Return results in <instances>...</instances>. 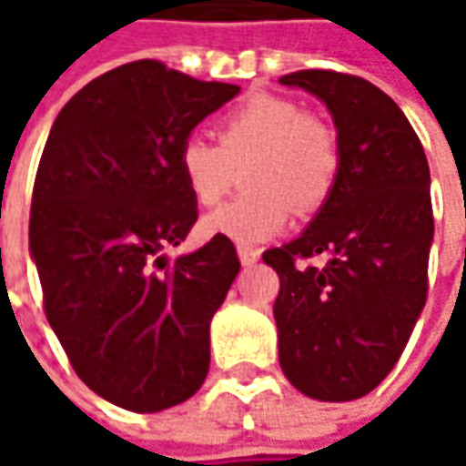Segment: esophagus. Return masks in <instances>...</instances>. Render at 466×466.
<instances>
[{
    "instance_id": "obj_1",
    "label": "esophagus",
    "mask_w": 466,
    "mask_h": 466,
    "mask_svg": "<svg viewBox=\"0 0 466 466\" xmlns=\"http://www.w3.org/2000/svg\"><path fill=\"white\" fill-rule=\"evenodd\" d=\"M238 259H241L243 267H251L259 261V251L257 248H248V246H238Z\"/></svg>"
}]
</instances>
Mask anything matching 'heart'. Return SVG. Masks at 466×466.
Wrapping results in <instances>:
<instances>
[{"mask_svg": "<svg viewBox=\"0 0 466 466\" xmlns=\"http://www.w3.org/2000/svg\"><path fill=\"white\" fill-rule=\"evenodd\" d=\"M243 170L248 194L209 212L205 236L233 243L275 238L290 223L293 207L306 215L331 194L339 153L329 129L298 103L275 96L254 98L218 127V145L188 135L178 145V173L194 202L218 205Z\"/></svg>", "mask_w": 466, "mask_h": 466, "instance_id": "1", "label": "heart"}]
</instances>
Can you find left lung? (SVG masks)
I'll return each mask as SVG.
<instances>
[{
    "mask_svg": "<svg viewBox=\"0 0 466 466\" xmlns=\"http://www.w3.org/2000/svg\"><path fill=\"white\" fill-rule=\"evenodd\" d=\"M327 106L339 168L296 241L264 251L279 275V366L321 402L366 397L389 376L428 296L431 170L402 108L363 77L303 69L279 77ZM324 253L328 261H302Z\"/></svg>",
    "mask_w": 466,
    "mask_h": 466,
    "instance_id": "1",
    "label": "left lung"
}]
</instances>
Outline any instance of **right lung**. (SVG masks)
<instances>
[{
	"label": "right lung",
	"mask_w": 466,
	"mask_h": 466,
	"mask_svg": "<svg viewBox=\"0 0 466 466\" xmlns=\"http://www.w3.org/2000/svg\"><path fill=\"white\" fill-rule=\"evenodd\" d=\"M241 93L142 59L87 82L59 111L33 187L30 259L46 319L106 402L160 412L209 370V321L241 269L212 238L168 261L197 223L178 145Z\"/></svg>",
	"instance_id": "1"
}]
</instances>
